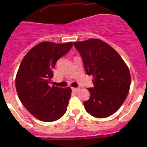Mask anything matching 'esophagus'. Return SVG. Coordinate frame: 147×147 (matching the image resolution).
<instances>
[{
	"instance_id": "obj_1",
	"label": "esophagus",
	"mask_w": 147,
	"mask_h": 147,
	"mask_svg": "<svg viewBox=\"0 0 147 147\" xmlns=\"http://www.w3.org/2000/svg\"><path fill=\"white\" fill-rule=\"evenodd\" d=\"M79 90H80V87H76V88H75V87H72V91H75V92H78Z\"/></svg>"
}]
</instances>
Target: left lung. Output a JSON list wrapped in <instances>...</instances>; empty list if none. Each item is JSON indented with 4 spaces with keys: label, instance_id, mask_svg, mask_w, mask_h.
Returning a JSON list of instances; mask_svg holds the SVG:
<instances>
[{
    "label": "left lung",
    "instance_id": "left-lung-1",
    "mask_svg": "<svg viewBox=\"0 0 147 147\" xmlns=\"http://www.w3.org/2000/svg\"><path fill=\"white\" fill-rule=\"evenodd\" d=\"M86 73L93 76L90 97L84 102L85 110L94 117L111 116L124 103L129 91L131 76L120 55L99 39L75 42Z\"/></svg>",
    "mask_w": 147,
    "mask_h": 147
}]
</instances>
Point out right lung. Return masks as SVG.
I'll return each mask as SVG.
<instances>
[{"label":"right lung","mask_w":147,"mask_h":147,"mask_svg":"<svg viewBox=\"0 0 147 147\" xmlns=\"http://www.w3.org/2000/svg\"><path fill=\"white\" fill-rule=\"evenodd\" d=\"M72 42H42L26 55L16 78L18 95L23 106L38 119L50 122L67 111L72 90L49 86L57 60L68 53Z\"/></svg>","instance_id":"1"}]
</instances>
